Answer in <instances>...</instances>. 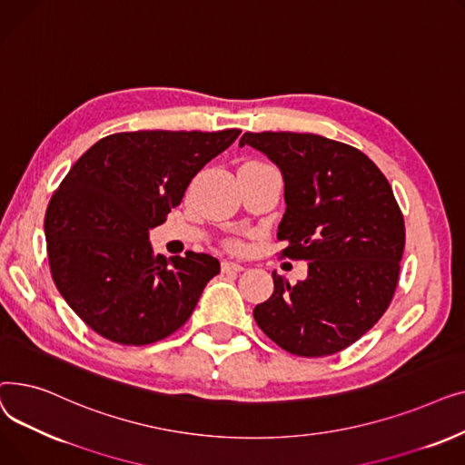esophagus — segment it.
<instances>
[{"instance_id":"1","label":"esophagus","mask_w":465,"mask_h":465,"mask_svg":"<svg viewBox=\"0 0 465 465\" xmlns=\"http://www.w3.org/2000/svg\"><path fill=\"white\" fill-rule=\"evenodd\" d=\"M245 270V267H242L241 263H237V262H230V260H224L223 262V272L224 273H239V272H242Z\"/></svg>"}]
</instances>
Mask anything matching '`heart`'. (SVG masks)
I'll return each mask as SVG.
<instances>
[{
	"label": "heart",
	"instance_id": "b5f03b06",
	"mask_svg": "<svg viewBox=\"0 0 465 465\" xmlns=\"http://www.w3.org/2000/svg\"><path fill=\"white\" fill-rule=\"evenodd\" d=\"M230 245H232L233 249H237V247H239V242H237V241H232V242H230Z\"/></svg>",
	"mask_w": 465,
	"mask_h": 465
}]
</instances>
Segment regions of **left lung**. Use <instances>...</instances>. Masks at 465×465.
Returning <instances> with one entry per match:
<instances>
[{"mask_svg":"<svg viewBox=\"0 0 465 465\" xmlns=\"http://www.w3.org/2000/svg\"><path fill=\"white\" fill-rule=\"evenodd\" d=\"M245 144L284 179L281 258L309 262L298 284L273 272L275 290L254 321L290 354L343 351L379 322L398 286L405 223L392 186L361 151L322 135L247 132Z\"/></svg>","mask_w":465,"mask_h":465,"instance_id":"obj_1","label":"left lung"}]
</instances>
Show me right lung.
<instances>
[{"label":"right lung","instance_id":"add662e5","mask_svg":"<svg viewBox=\"0 0 465 465\" xmlns=\"http://www.w3.org/2000/svg\"><path fill=\"white\" fill-rule=\"evenodd\" d=\"M223 132H122L73 163L45 214L54 284L79 319L118 345L177 331L220 273L211 254H154L149 230L181 205L198 171L239 137Z\"/></svg>","mask_w":465,"mask_h":465}]
</instances>
